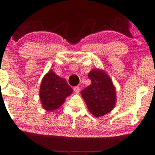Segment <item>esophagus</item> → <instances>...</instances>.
Returning a JSON list of instances; mask_svg holds the SVG:
<instances>
[{"mask_svg":"<svg viewBox=\"0 0 155 155\" xmlns=\"http://www.w3.org/2000/svg\"><path fill=\"white\" fill-rule=\"evenodd\" d=\"M73 90H74V92H75L76 93H79L80 91H81V90H80V87H79V86H75V87H73Z\"/></svg>","mask_w":155,"mask_h":155,"instance_id":"34e87169","label":"esophagus"}]
</instances>
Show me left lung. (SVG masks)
I'll return each instance as SVG.
<instances>
[{
  "mask_svg": "<svg viewBox=\"0 0 155 155\" xmlns=\"http://www.w3.org/2000/svg\"><path fill=\"white\" fill-rule=\"evenodd\" d=\"M88 78L91 84L81 91V95L93 115L103 116L115 106V87L108 74L102 70H91Z\"/></svg>",
  "mask_w": 155,
  "mask_h": 155,
  "instance_id": "left-lung-1",
  "label": "left lung"
}]
</instances>
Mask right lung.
I'll return each instance as SVG.
<instances>
[{
    "instance_id": "1",
    "label": "right lung",
    "mask_w": 155,
    "mask_h": 155,
    "mask_svg": "<svg viewBox=\"0 0 155 155\" xmlns=\"http://www.w3.org/2000/svg\"><path fill=\"white\" fill-rule=\"evenodd\" d=\"M72 93L66 80L51 71L46 74L40 85V100L43 108L48 111L60 107Z\"/></svg>"
}]
</instances>
